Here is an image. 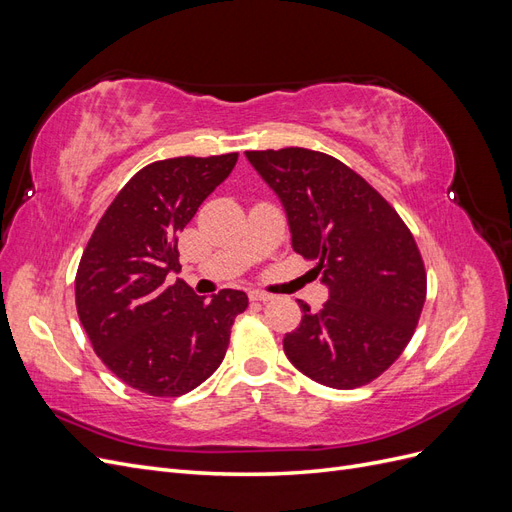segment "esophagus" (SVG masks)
Returning a JSON list of instances; mask_svg holds the SVG:
<instances>
[{
  "instance_id": "esophagus-1",
  "label": "esophagus",
  "mask_w": 512,
  "mask_h": 512,
  "mask_svg": "<svg viewBox=\"0 0 512 512\" xmlns=\"http://www.w3.org/2000/svg\"><path fill=\"white\" fill-rule=\"evenodd\" d=\"M247 297H250V301H271L273 299V294H269V292H262V290H250L247 292Z\"/></svg>"
}]
</instances>
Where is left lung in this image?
Returning a JSON list of instances; mask_svg holds the SVG:
<instances>
[{"label":"left lung","mask_w":512,"mask_h":512,"mask_svg":"<svg viewBox=\"0 0 512 512\" xmlns=\"http://www.w3.org/2000/svg\"><path fill=\"white\" fill-rule=\"evenodd\" d=\"M280 198L292 250L314 267L329 301L284 337L288 361L331 389L378 378L404 352L423 312L427 277L412 232L352 168L320 151H245ZM316 273V275H318Z\"/></svg>","instance_id":"1"}]
</instances>
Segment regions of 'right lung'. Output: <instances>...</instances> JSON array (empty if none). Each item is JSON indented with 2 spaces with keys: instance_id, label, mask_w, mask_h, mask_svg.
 <instances>
[{
  "instance_id": "obj_1",
  "label": "right lung",
  "mask_w": 512,
  "mask_h": 512,
  "mask_svg": "<svg viewBox=\"0 0 512 512\" xmlns=\"http://www.w3.org/2000/svg\"><path fill=\"white\" fill-rule=\"evenodd\" d=\"M239 153L170 158L123 185L91 235L76 271V309L91 346L113 374L153 397H179L224 361L247 294L224 288L211 301L179 273L177 239Z\"/></svg>"
}]
</instances>
